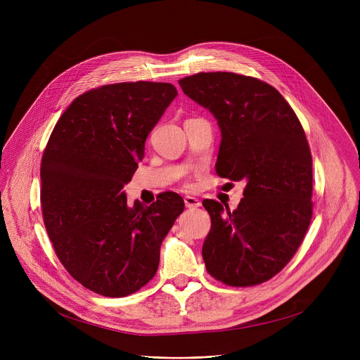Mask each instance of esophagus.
Masks as SVG:
<instances>
[{
    "mask_svg": "<svg viewBox=\"0 0 360 360\" xmlns=\"http://www.w3.org/2000/svg\"><path fill=\"white\" fill-rule=\"evenodd\" d=\"M185 207L186 208H189V210H193V208H198V207H200V202H199V199L198 198H195V196H185Z\"/></svg>",
    "mask_w": 360,
    "mask_h": 360,
    "instance_id": "1",
    "label": "esophagus"
}]
</instances>
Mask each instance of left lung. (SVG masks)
Here are the masks:
<instances>
[{"mask_svg": "<svg viewBox=\"0 0 360 360\" xmlns=\"http://www.w3.org/2000/svg\"><path fill=\"white\" fill-rule=\"evenodd\" d=\"M182 91L218 120L217 174L243 181L235 211L202 205L212 226L202 256L208 274L235 288L264 283L293 258L312 219V155L304 131L272 85L235 72H199Z\"/></svg>", "mask_w": 360, "mask_h": 360, "instance_id": "left-lung-1", "label": "left lung"}]
</instances>
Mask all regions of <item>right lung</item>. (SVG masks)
I'll return each mask as SVG.
<instances>
[{
    "instance_id": "add662e5",
    "label": "right lung",
    "mask_w": 360,
    "mask_h": 360,
    "mask_svg": "<svg viewBox=\"0 0 360 360\" xmlns=\"http://www.w3.org/2000/svg\"><path fill=\"white\" fill-rule=\"evenodd\" d=\"M168 82H120L77 96L41 161V208L60 262L86 289L135 293L157 274L162 240L185 203L175 192L131 208L122 192L145 139L176 96Z\"/></svg>"
}]
</instances>
